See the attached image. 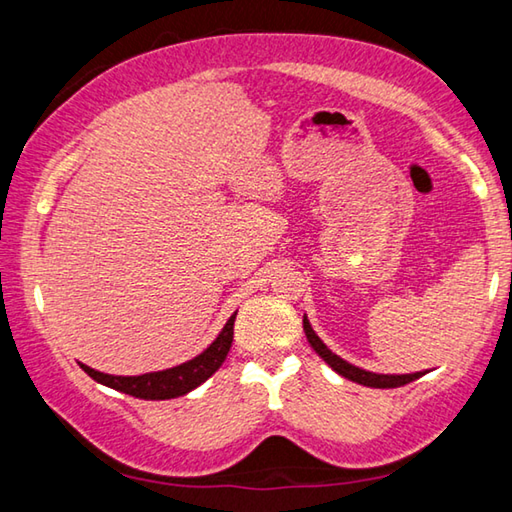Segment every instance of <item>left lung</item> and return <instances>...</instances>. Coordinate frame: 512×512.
I'll use <instances>...</instances> for the list:
<instances>
[{
	"label": "left lung",
	"mask_w": 512,
	"mask_h": 512,
	"mask_svg": "<svg viewBox=\"0 0 512 512\" xmlns=\"http://www.w3.org/2000/svg\"><path fill=\"white\" fill-rule=\"evenodd\" d=\"M302 327H305V336L311 348L316 350V354L320 359H323L329 368H332L336 375H341L350 381H357L361 386H370V388H397V386H404L409 384V381L422 377L424 372H411V375H379V372H370V370H363L359 366H352L350 361L341 359L339 354H334L332 350L327 348V345L318 339V334L314 332V327H311L309 318L305 316L302 318Z\"/></svg>",
	"instance_id": "1"
}]
</instances>
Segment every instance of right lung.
<instances>
[{"label":"right lung","mask_w":512,"mask_h":512,"mask_svg":"<svg viewBox=\"0 0 512 512\" xmlns=\"http://www.w3.org/2000/svg\"><path fill=\"white\" fill-rule=\"evenodd\" d=\"M235 316L237 311L228 318V323L223 325L219 336H216L201 354L180 363V366L158 372H144V375L135 377L106 375V372L94 370L90 366H85V363H81V368L88 372L94 381H99V384L108 388H115L119 393L140 397V400H173V397L194 391L196 386H201L205 379H210L214 372L221 368V363L230 352L232 336H235Z\"/></svg>","instance_id":"1"}]
</instances>
